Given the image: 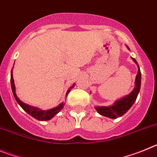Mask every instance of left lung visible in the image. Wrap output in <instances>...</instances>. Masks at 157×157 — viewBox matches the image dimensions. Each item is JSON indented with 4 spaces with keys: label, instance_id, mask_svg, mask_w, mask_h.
<instances>
[{
    "label": "left lung",
    "instance_id": "left-lung-1",
    "mask_svg": "<svg viewBox=\"0 0 157 157\" xmlns=\"http://www.w3.org/2000/svg\"><path fill=\"white\" fill-rule=\"evenodd\" d=\"M132 59L134 61V63L138 65V74L136 75L135 78V86H134V89L129 95L116 101L114 103V105L108 107H95L96 110L98 111V113L101 115V116H106V117L111 118V119H116L118 117H120V116L125 114L126 112L131 108V106L135 102L137 97H138V94H139L140 88H141V71H140L138 62L136 61V59L134 58H132Z\"/></svg>",
    "mask_w": 157,
    "mask_h": 157
}]
</instances>
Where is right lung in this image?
<instances>
[{
    "label": "right lung",
    "mask_w": 157,
    "mask_h": 157,
    "mask_svg": "<svg viewBox=\"0 0 157 157\" xmlns=\"http://www.w3.org/2000/svg\"><path fill=\"white\" fill-rule=\"evenodd\" d=\"M75 84H73L72 86L71 87V88H69L68 90L67 91L66 96H67V94H68L69 92L71 91V89L73 88ZM11 86H12V93H13V95L14 97H15V99L17 101V103L22 107V109H23L25 112H27L29 115H30V116H32V117L35 118L36 120H41V121H45V120H51L52 117H54V116L57 114L58 112H60L61 109H63V106H64L65 105V104L61 103L60 105H58L57 107L54 108V109H49V110L46 111H43L39 109H37V108H35V107L30 106V105L22 102L20 100H19V98H18L17 96H16V86H15V84H14L13 75H12V71H11Z\"/></svg>",
    "instance_id": "1"
}]
</instances>
